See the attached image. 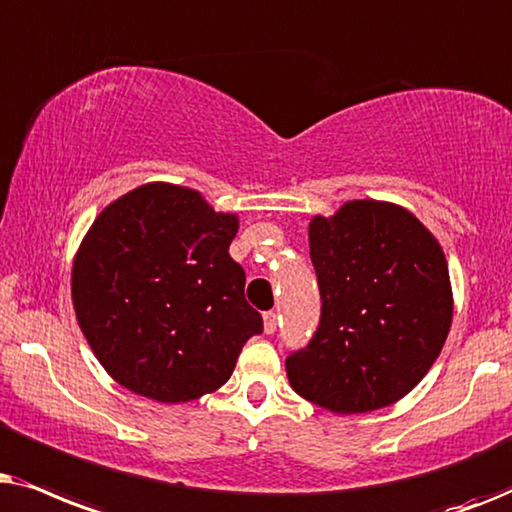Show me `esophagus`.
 Instances as JSON below:
<instances>
[{
	"label": "esophagus",
	"mask_w": 512,
	"mask_h": 512,
	"mask_svg": "<svg viewBox=\"0 0 512 512\" xmlns=\"http://www.w3.org/2000/svg\"><path fill=\"white\" fill-rule=\"evenodd\" d=\"M276 325H278V313L276 311L264 313V332H267V335H274Z\"/></svg>",
	"instance_id": "esophagus-1"
}]
</instances>
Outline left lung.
I'll list each match as a JSON object with an SVG mask.
<instances>
[{"label": "left lung", "mask_w": 512, "mask_h": 512, "mask_svg": "<svg viewBox=\"0 0 512 512\" xmlns=\"http://www.w3.org/2000/svg\"><path fill=\"white\" fill-rule=\"evenodd\" d=\"M320 323L285 360L290 386L337 414L372 412L412 391L452 325L445 252L410 210L349 201L309 224Z\"/></svg>", "instance_id": "left-lung-1"}]
</instances>
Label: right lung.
Listing matches in <instances>:
<instances>
[{
  "instance_id": "right-lung-1",
  "label": "right lung",
  "mask_w": 512,
  "mask_h": 512,
  "mask_svg": "<svg viewBox=\"0 0 512 512\" xmlns=\"http://www.w3.org/2000/svg\"><path fill=\"white\" fill-rule=\"evenodd\" d=\"M238 217L194 189L149 182L95 217L72 267L81 332L128 391L187 403L213 393L262 332L231 260Z\"/></svg>"
}]
</instances>
